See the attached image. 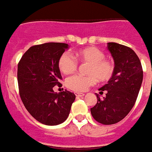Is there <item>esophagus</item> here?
<instances>
[{
  "label": "esophagus",
  "mask_w": 152,
  "mask_h": 152,
  "mask_svg": "<svg viewBox=\"0 0 152 152\" xmlns=\"http://www.w3.org/2000/svg\"><path fill=\"white\" fill-rule=\"evenodd\" d=\"M85 94L84 93H80V92H75V96H77V97H82V96H83Z\"/></svg>",
  "instance_id": "34e87169"
}]
</instances>
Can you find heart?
I'll list each match as a JSON object with an SVG mask.
<instances>
[{
  "mask_svg": "<svg viewBox=\"0 0 152 152\" xmlns=\"http://www.w3.org/2000/svg\"><path fill=\"white\" fill-rule=\"evenodd\" d=\"M77 58L82 62L90 63L87 76L75 75L69 77L65 85L69 89L77 92L87 91L95 85L97 79L101 82L109 80L114 73V64L109 60L105 59L103 51L96 47H87L76 52ZM58 67L65 75L72 74L76 70L77 61L68 52L62 53L58 60Z\"/></svg>",
  "mask_w": 152,
  "mask_h": 152,
  "instance_id": "obj_1",
  "label": "heart"
}]
</instances>
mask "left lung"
Returning <instances> with one entry per match:
<instances>
[{"mask_svg": "<svg viewBox=\"0 0 152 152\" xmlns=\"http://www.w3.org/2000/svg\"><path fill=\"white\" fill-rule=\"evenodd\" d=\"M108 50L114 61L112 77L99 91L106 96H97V104L91 108L94 119L104 125L119 122L127 116L134 105L142 83L140 60L130 48L117 43H108Z\"/></svg>", "mask_w": 152, "mask_h": 152, "instance_id": "obj_1", "label": "left lung"}]
</instances>
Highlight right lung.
<instances>
[{
    "label": "right lung",
    "mask_w": 152,
    "mask_h": 152,
    "mask_svg": "<svg viewBox=\"0 0 152 152\" xmlns=\"http://www.w3.org/2000/svg\"><path fill=\"white\" fill-rule=\"evenodd\" d=\"M67 44L45 43L32 46L23 54L18 65V83L23 104L30 114L42 124L56 126L68 117L74 93L54 92L61 75L58 67L61 55Z\"/></svg>",
    "instance_id": "1"
}]
</instances>
